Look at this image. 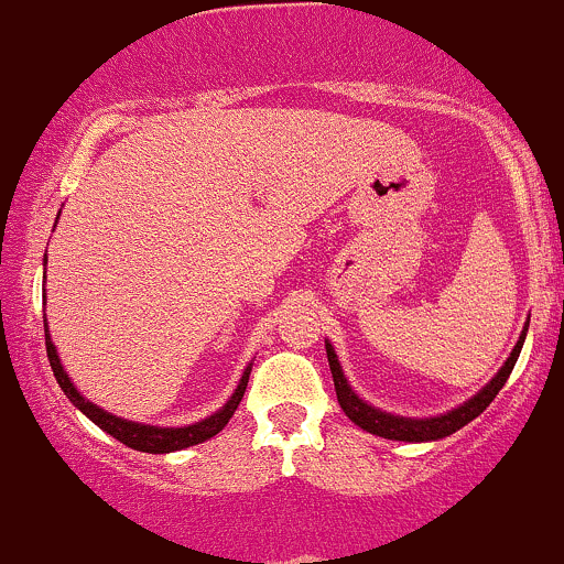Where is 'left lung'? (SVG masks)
I'll return each mask as SVG.
<instances>
[{"mask_svg":"<svg viewBox=\"0 0 564 564\" xmlns=\"http://www.w3.org/2000/svg\"><path fill=\"white\" fill-rule=\"evenodd\" d=\"M524 335H527V329L521 332L519 343L513 346L511 357H508L506 365L500 367V372H497V376L491 378V381L486 383V387L478 391L473 400H467L465 405L454 408L452 413H443V416H435V419L391 416V413H383V411H378V408L361 402L359 397L351 391V387H348L346 378H343L340 361H337L335 351H332V346L327 343V357H329L332 381H335V391H337V402H340L343 413H346L354 424H359L361 430L372 432V435H378V437H389V441H405V443L437 441V437L452 435V432L462 430L467 422H473L476 416H481L486 408H489V402L500 394V389L506 387L508 376H511L513 365H517L521 346H524Z\"/></svg>","mask_w":564,"mask_h":564,"instance_id":"obj_1","label":"left lung"}]
</instances>
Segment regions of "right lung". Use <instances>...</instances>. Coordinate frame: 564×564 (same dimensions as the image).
<instances>
[{
	"instance_id": "right-lung-1",
	"label": "right lung",
	"mask_w": 564,
	"mask_h": 564,
	"mask_svg": "<svg viewBox=\"0 0 564 564\" xmlns=\"http://www.w3.org/2000/svg\"><path fill=\"white\" fill-rule=\"evenodd\" d=\"M45 332H47V324H45ZM45 348H47V359H51V367H53V376H56L58 387L64 389V394L69 397V402H73L75 408H80V411L86 413L94 424L102 426L108 435L116 437V441H121L123 446L134 448V452H145V454L181 452V448L197 446V443L207 441V437L218 435V432L227 426L229 419H232L237 405H240L242 394H246V387H248V376H251V367H248V370L242 372L240 383H237L232 400H229L218 413L203 419V422H197L192 426H148V424H134V422H127V419L112 416V413L102 411V408H97V405H91L88 400H83L80 391L73 387V381H69L67 372H64L62 361H58V354H56V348H53L51 335H45Z\"/></svg>"
}]
</instances>
